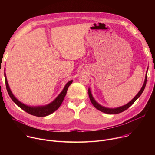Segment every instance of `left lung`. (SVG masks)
<instances>
[{"label": "left lung", "mask_w": 155, "mask_h": 155, "mask_svg": "<svg viewBox=\"0 0 155 155\" xmlns=\"http://www.w3.org/2000/svg\"><path fill=\"white\" fill-rule=\"evenodd\" d=\"M148 69L147 70L146 72V74H145V78L144 80V83L143 84L142 87V88L140 89V90L139 91V92L137 94V95L132 99L130 102H129L127 104H126L124 105L119 107H117V108H108V107H105L101 105H100L93 97L90 88H88V94H89V97H90V99L91 102V103L93 104V105L95 107V108H96L97 110H100L101 112H104L105 114H118L120 113H121L123 112H124V110H126V109H127L129 107H130L132 104L134 103V102L140 96V95L142 94L145 86H146V83H147V72H148Z\"/></svg>", "instance_id": "1"}]
</instances>
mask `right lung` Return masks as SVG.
Here are the masks:
<instances>
[{"mask_svg":"<svg viewBox=\"0 0 155 155\" xmlns=\"http://www.w3.org/2000/svg\"><path fill=\"white\" fill-rule=\"evenodd\" d=\"M5 75V84H6V87H7V90L8 91V93L10 97V98L12 99V101L19 107H20L22 110H23L24 111L26 112L27 113L38 117H46L48 116L54 112H55L56 110L59 108L60 105H61L66 93H67V91L69 86L72 84L73 80H71L69 82L66 83L65 85L64 89L61 92V93L56 97V98L53 101L51 102L47 105H41V106H30L26 105L23 103H22L20 102L18 99L16 98V97L13 95L12 93L10 88L9 87L7 77H6V74L5 72L4 74Z\"/></svg>","mask_w":155,"mask_h":155,"instance_id":"obj_1","label":"right lung"}]
</instances>
